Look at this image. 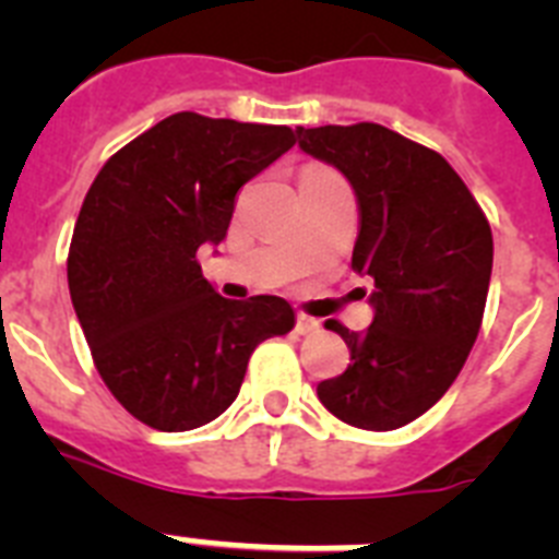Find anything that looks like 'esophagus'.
I'll use <instances>...</instances> for the list:
<instances>
[{"mask_svg":"<svg viewBox=\"0 0 559 559\" xmlns=\"http://www.w3.org/2000/svg\"><path fill=\"white\" fill-rule=\"evenodd\" d=\"M316 330H319V322H316L313 316H308V313L296 316V333L310 335V333H316Z\"/></svg>","mask_w":559,"mask_h":559,"instance_id":"34e87169","label":"esophagus"}]
</instances>
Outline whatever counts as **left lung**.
Segmentation results:
<instances>
[{
	"label": "left lung",
	"instance_id": "left-lung-1",
	"mask_svg": "<svg viewBox=\"0 0 559 559\" xmlns=\"http://www.w3.org/2000/svg\"><path fill=\"white\" fill-rule=\"evenodd\" d=\"M296 140L353 185V269L374 280L367 330L324 322L347 341L353 364L316 392L341 423L394 431L451 389L476 344L492 274L490 224L437 151L378 122L299 126Z\"/></svg>",
	"mask_w": 559,
	"mask_h": 559
}]
</instances>
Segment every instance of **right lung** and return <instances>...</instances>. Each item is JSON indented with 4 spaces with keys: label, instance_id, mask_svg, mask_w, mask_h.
<instances>
[{
    "label": "right lung",
    "instance_id": "add662e5",
    "mask_svg": "<svg viewBox=\"0 0 559 559\" xmlns=\"http://www.w3.org/2000/svg\"><path fill=\"white\" fill-rule=\"evenodd\" d=\"M294 142L288 126L179 111L120 147L88 187L69 294L108 392L156 431L221 417L257 344L294 330L285 299H224L195 260L226 237L237 190Z\"/></svg>",
    "mask_w": 559,
    "mask_h": 559
}]
</instances>
